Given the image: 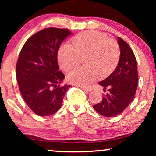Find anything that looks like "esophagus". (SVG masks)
Listing matches in <instances>:
<instances>
[{
	"label": "esophagus",
	"mask_w": 156,
	"mask_h": 156,
	"mask_svg": "<svg viewBox=\"0 0 156 156\" xmlns=\"http://www.w3.org/2000/svg\"><path fill=\"white\" fill-rule=\"evenodd\" d=\"M80 88L83 89L84 91H86V92H89V91H92V89L91 88V87H80Z\"/></svg>",
	"instance_id": "esophagus-1"
}]
</instances>
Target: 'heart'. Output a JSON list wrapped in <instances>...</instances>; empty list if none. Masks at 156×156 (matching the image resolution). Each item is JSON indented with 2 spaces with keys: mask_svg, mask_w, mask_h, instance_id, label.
Returning a JSON list of instances; mask_svg holds the SVG:
<instances>
[{
  "mask_svg": "<svg viewBox=\"0 0 156 156\" xmlns=\"http://www.w3.org/2000/svg\"><path fill=\"white\" fill-rule=\"evenodd\" d=\"M74 46L65 44L59 48L58 62L60 67L69 71L80 62L81 57H86L87 67H77L68 74L67 80L76 85L86 86L99 76L106 77L116 69L120 57V48L116 40L106 34L87 31L73 39Z\"/></svg>",
  "mask_w": 156,
  "mask_h": 156,
  "instance_id": "heart-1",
  "label": "heart"
}]
</instances>
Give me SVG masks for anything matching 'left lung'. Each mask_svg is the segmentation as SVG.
Returning <instances> with one entry per match:
<instances>
[{"label": "left lung", "instance_id": "obj_1", "mask_svg": "<svg viewBox=\"0 0 156 156\" xmlns=\"http://www.w3.org/2000/svg\"><path fill=\"white\" fill-rule=\"evenodd\" d=\"M120 48V58L116 69L99 84L108 89L102 101L93 106L104 117L121 114L133 101L138 86V75L135 55L130 46L121 37L117 38Z\"/></svg>", "mask_w": 156, "mask_h": 156}]
</instances>
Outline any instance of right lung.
<instances>
[{
    "instance_id": "add662e5",
    "label": "right lung",
    "mask_w": 156,
    "mask_h": 156,
    "mask_svg": "<svg viewBox=\"0 0 156 156\" xmlns=\"http://www.w3.org/2000/svg\"><path fill=\"white\" fill-rule=\"evenodd\" d=\"M72 34L68 29L49 27L25 42L16 65L19 89L29 108L41 116H51L61 108L71 85L59 86L65 75L59 71V46Z\"/></svg>"
}]
</instances>
